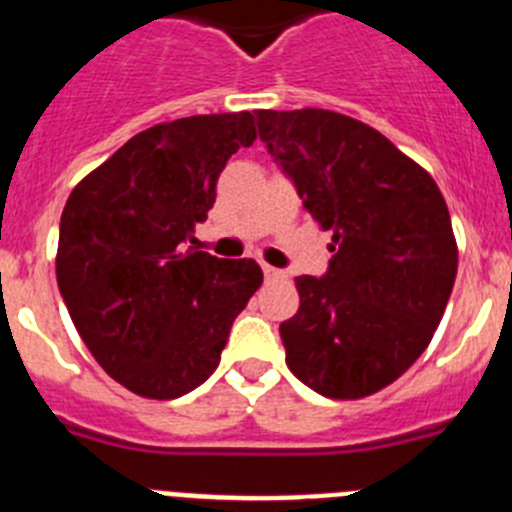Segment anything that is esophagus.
Here are the masks:
<instances>
[{"mask_svg": "<svg viewBox=\"0 0 512 512\" xmlns=\"http://www.w3.org/2000/svg\"><path fill=\"white\" fill-rule=\"evenodd\" d=\"M264 277L266 279H284V271L274 269V266H269V264H264Z\"/></svg>", "mask_w": 512, "mask_h": 512, "instance_id": "34e87169", "label": "esophagus"}]
</instances>
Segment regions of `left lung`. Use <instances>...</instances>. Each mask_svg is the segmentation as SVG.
<instances>
[{"mask_svg":"<svg viewBox=\"0 0 512 512\" xmlns=\"http://www.w3.org/2000/svg\"><path fill=\"white\" fill-rule=\"evenodd\" d=\"M259 135L302 205L333 233L325 277H297L279 325L287 366L333 400L395 382L431 343L459 251L441 189L392 140L330 110H256Z\"/></svg>","mask_w":512,"mask_h":512,"instance_id":"8db88e82","label":"left lung"}]
</instances>
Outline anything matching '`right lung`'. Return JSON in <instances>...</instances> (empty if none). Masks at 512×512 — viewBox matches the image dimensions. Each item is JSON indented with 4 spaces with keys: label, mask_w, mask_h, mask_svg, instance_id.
<instances>
[{
    "label": "right lung",
    "mask_w": 512,
    "mask_h": 512,
    "mask_svg": "<svg viewBox=\"0 0 512 512\" xmlns=\"http://www.w3.org/2000/svg\"><path fill=\"white\" fill-rule=\"evenodd\" d=\"M253 140L251 112L161 122L84 176L63 207L61 297L97 364L135 395L174 400L200 387L264 282L253 259L187 246L228 158Z\"/></svg>",
    "instance_id": "right-lung-1"
}]
</instances>
